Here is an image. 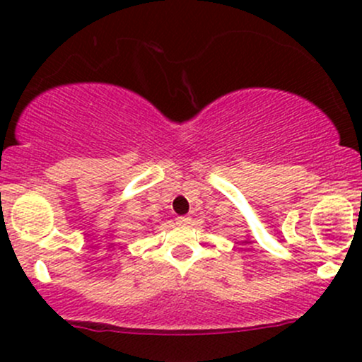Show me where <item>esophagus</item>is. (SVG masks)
<instances>
[{"label": "esophagus", "mask_w": 362, "mask_h": 362, "mask_svg": "<svg viewBox=\"0 0 362 362\" xmlns=\"http://www.w3.org/2000/svg\"><path fill=\"white\" fill-rule=\"evenodd\" d=\"M192 219L189 218V216H178L177 218V224H182V226H187V224H190Z\"/></svg>", "instance_id": "1"}]
</instances>
